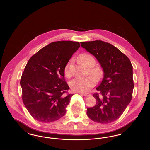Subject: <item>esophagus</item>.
<instances>
[{
  "label": "esophagus",
  "instance_id": "1",
  "mask_svg": "<svg viewBox=\"0 0 150 150\" xmlns=\"http://www.w3.org/2000/svg\"><path fill=\"white\" fill-rule=\"evenodd\" d=\"M81 94H82L84 96H85V97H89V96H91V94H89V93H82Z\"/></svg>",
  "mask_w": 150,
  "mask_h": 150
}]
</instances>
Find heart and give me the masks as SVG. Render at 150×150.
<instances>
[{"instance_id":"b5f03b06","label":"heart","mask_w":150,"mask_h":150,"mask_svg":"<svg viewBox=\"0 0 150 150\" xmlns=\"http://www.w3.org/2000/svg\"><path fill=\"white\" fill-rule=\"evenodd\" d=\"M81 61L89 67H92L95 64V60L93 57L88 54H83L81 56ZM72 62L70 61L64 67V72L67 78H70L72 75ZM91 73L96 78H99L100 71L97 69H93L91 70ZM96 79L92 76L85 78H75L69 82V86L72 90L77 92H86L95 85Z\"/></svg>"}]
</instances>
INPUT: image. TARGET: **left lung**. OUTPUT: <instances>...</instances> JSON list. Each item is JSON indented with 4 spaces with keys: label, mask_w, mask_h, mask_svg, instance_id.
Wrapping results in <instances>:
<instances>
[{
    "label": "left lung",
    "mask_w": 150,
    "mask_h": 150,
    "mask_svg": "<svg viewBox=\"0 0 150 150\" xmlns=\"http://www.w3.org/2000/svg\"><path fill=\"white\" fill-rule=\"evenodd\" d=\"M81 46L96 58L103 72V78L94 93L96 104L88 108L92 120L108 124L118 119L130 102L134 83L133 66L127 56L113 45L101 40L81 42Z\"/></svg>",
    "instance_id": "1"
}]
</instances>
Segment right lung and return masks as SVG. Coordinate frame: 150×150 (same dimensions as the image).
Wrapping results in <instances>:
<instances>
[{"instance_id": "1", "label": "right lung", "mask_w": 150, "mask_h": 150, "mask_svg": "<svg viewBox=\"0 0 150 150\" xmlns=\"http://www.w3.org/2000/svg\"><path fill=\"white\" fill-rule=\"evenodd\" d=\"M80 44L72 41L50 43L30 58L22 74V98L36 120L50 122L66 114L72 94L64 80V67Z\"/></svg>"}]
</instances>
